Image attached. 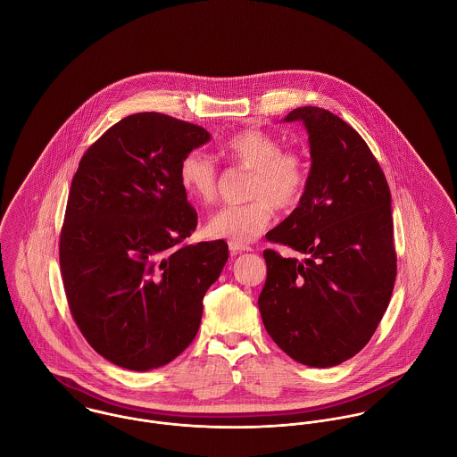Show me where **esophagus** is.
<instances>
[{"label":"esophagus","mask_w":457,"mask_h":457,"mask_svg":"<svg viewBox=\"0 0 457 457\" xmlns=\"http://www.w3.org/2000/svg\"><path fill=\"white\" fill-rule=\"evenodd\" d=\"M228 250H230L232 253H241V252H252V248H250V246H246V245H236V243H228Z\"/></svg>","instance_id":"esophagus-1"}]
</instances>
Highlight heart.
<instances>
[{"label": "heart", "instance_id": "b5f03b06", "mask_svg": "<svg viewBox=\"0 0 457 457\" xmlns=\"http://www.w3.org/2000/svg\"><path fill=\"white\" fill-rule=\"evenodd\" d=\"M221 153L232 165L250 170L248 204L225 205L205 223V234L236 245L255 241L270 225L274 207L290 211L306 194L310 163L303 151L283 149L278 137L261 129H243L232 133ZM179 187L198 204H211L220 192V170L211 156L190 151L179 163Z\"/></svg>", "mask_w": 457, "mask_h": 457}]
</instances>
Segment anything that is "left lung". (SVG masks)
Masks as SVG:
<instances>
[{
    "label": "left lung",
    "mask_w": 457,
    "mask_h": 457,
    "mask_svg": "<svg viewBox=\"0 0 457 457\" xmlns=\"http://www.w3.org/2000/svg\"><path fill=\"white\" fill-rule=\"evenodd\" d=\"M310 135L312 170L301 204L267 241L262 322L294 361L330 368L359 353L380 324L395 281L391 190L364 138L320 107L287 118Z\"/></svg>",
    "instance_id": "8db88e82"
}]
</instances>
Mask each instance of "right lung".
Segmentation results:
<instances>
[{
  "label": "right lung",
  "instance_id": "right-lung-1",
  "mask_svg": "<svg viewBox=\"0 0 457 457\" xmlns=\"http://www.w3.org/2000/svg\"><path fill=\"white\" fill-rule=\"evenodd\" d=\"M207 130L138 112L105 131L79 162L60 239L70 313L112 364H169L196 336L202 299L228 259L225 241L181 245L196 211L179 163Z\"/></svg>",
  "mask_w": 457,
  "mask_h": 457
}]
</instances>
